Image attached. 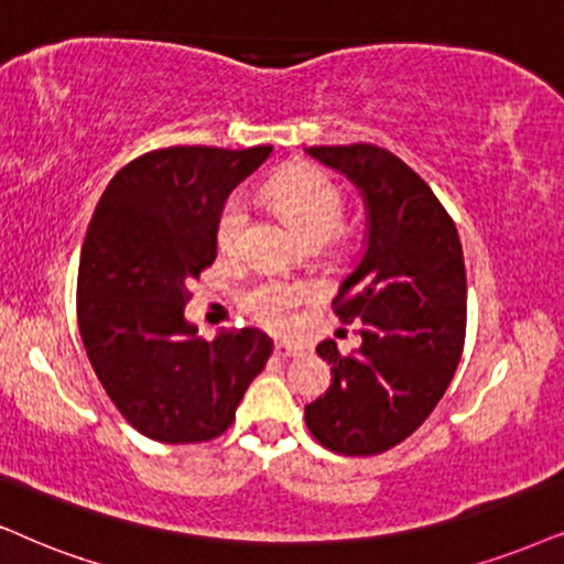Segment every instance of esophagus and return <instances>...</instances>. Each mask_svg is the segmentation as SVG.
Returning <instances> with one entry per match:
<instances>
[{
  "label": "esophagus",
  "mask_w": 564,
  "mask_h": 564,
  "mask_svg": "<svg viewBox=\"0 0 564 564\" xmlns=\"http://www.w3.org/2000/svg\"><path fill=\"white\" fill-rule=\"evenodd\" d=\"M275 356H281V359H291V356H299L304 351L302 346H294V344H286V340H278V344L273 346Z\"/></svg>",
  "instance_id": "esophagus-1"
}]
</instances>
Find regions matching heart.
I'll return each mask as SVG.
<instances>
[{
  "instance_id": "b5f03b06",
  "label": "heart",
  "mask_w": 564,
  "mask_h": 564,
  "mask_svg": "<svg viewBox=\"0 0 564 564\" xmlns=\"http://www.w3.org/2000/svg\"><path fill=\"white\" fill-rule=\"evenodd\" d=\"M268 197L275 210L289 220L291 229L306 241H325L340 229L346 216L344 189L317 169H291L268 184ZM247 199L231 195L216 220V245L220 252L241 249L247 231ZM315 299V289L289 278H260L239 296L241 312L254 325L273 333H289L299 325L302 310Z\"/></svg>"
}]
</instances>
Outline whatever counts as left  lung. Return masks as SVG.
I'll return each instance as SVG.
<instances>
[{
    "instance_id": "obj_1",
    "label": "left lung",
    "mask_w": 564,
    "mask_h": 564,
    "mask_svg": "<svg viewBox=\"0 0 564 564\" xmlns=\"http://www.w3.org/2000/svg\"><path fill=\"white\" fill-rule=\"evenodd\" d=\"M367 203L369 239L333 312L361 323V346L330 365L325 395L304 409L312 437L340 455H380L411 437L445 395L466 340V265L451 213L422 176L372 142L315 145Z\"/></svg>"
}]
</instances>
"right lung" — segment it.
<instances>
[{
	"mask_svg": "<svg viewBox=\"0 0 564 564\" xmlns=\"http://www.w3.org/2000/svg\"><path fill=\"white\" fill-rule=\"evenodd\" d=\"M273 148H159L117 171L77 270V325L93 372L134 430L166 445L216 440L270 359L254 327L195 338L187 289L216 260L229 192Z\"/></svg>",
	"mask_w": 564,
	"mask_h": 564,
	"instance_id": "obj_1",
	"label": "right lung"
}]
</instances>
